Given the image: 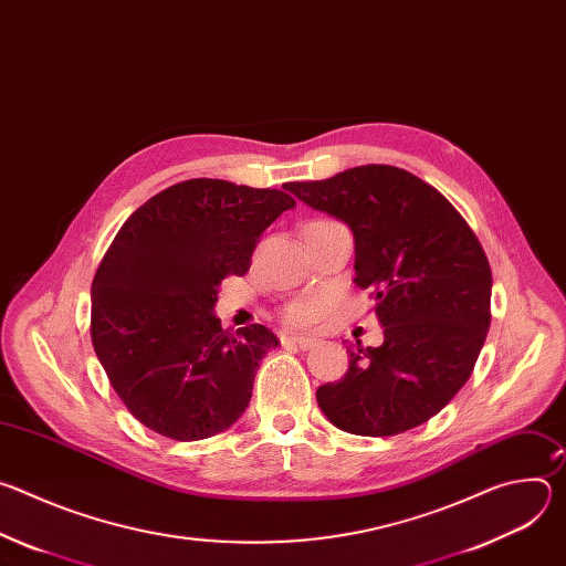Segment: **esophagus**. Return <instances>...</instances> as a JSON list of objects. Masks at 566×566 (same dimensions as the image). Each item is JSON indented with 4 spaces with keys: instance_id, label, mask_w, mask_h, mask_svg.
I'll list each match as a JSON object with an SVG mask.
<instances>
[{
    "instance_id": "34e87169",
    "label": "esophagus",
    "mask_w": 566,
    "mask_h": 566,
    "mask_svg": "<svg viewBox=\"0 0 566 566\" xmlns=\"http://www.w3.org/2000/svg\"><path fill=\"white\" fill-rule=\"evenodd\" d=\"M284 343L286 345H295L302 352H306V349H311L315 345V338H311V336H289V338H284Z\"/></svg>"
}]
</instances>
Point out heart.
<instances>
[{"label":"heart","instance_id":"b5f03b06","mask_svg":"<svg viewBox=\"0 0 566 566\" xmlns=\"http://www.w3.org/2000/svg\"><path fill=\"white\" fill-rule=\"evenodd\" d=\"M332 308V300L325 295H306L300 300H293L284 308V319L293 327H311L315 322L325 317Z\"/></svg>","mask_w":566,"mask_h":566}]
</instances>
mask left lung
Segmentation results:
<instances>
[{"label":"left lung","mask_w":566,"mask_h":566,"mask_svg":"<svg viewBox=\"0 0 566 566\" xmlns=\"http://www.w3.org/2000/svg\"><path fill=\"white\" fill-rule=\"evenodd\" d=\"M286 190L352 228L354 282L376 302L385 336L380 347H347V374L315 391L319 410L360 437L430 421L470 378L491 327L493 275L479 239L439 190L394 166Z\"/></svg>","instance_id":"obj_1"}]
</instances>
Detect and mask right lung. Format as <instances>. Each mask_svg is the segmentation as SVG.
Returning a JSON list of instances; mask_svg holds the SVG:
<instances>
[{
    "instance_id": "obj_1",
    "label": "right lung",
    "mask_w": 566,
    "mask_h": 566,
    "mask_svg": "<svg viewBox=\"0 0 566 566\" xmlns=\"http://www.w3.org/2000/svg\"><path fill=\"white\" fill-rule=\"evenodd\" d=\"M293 206L282 190L190 179L118 230L92 284V343L145 428L199 441L244 415L280 340L264 325L230 334L212 308L221 280L251 269L260 234Z\"/></svg>"
}]
</instances>
